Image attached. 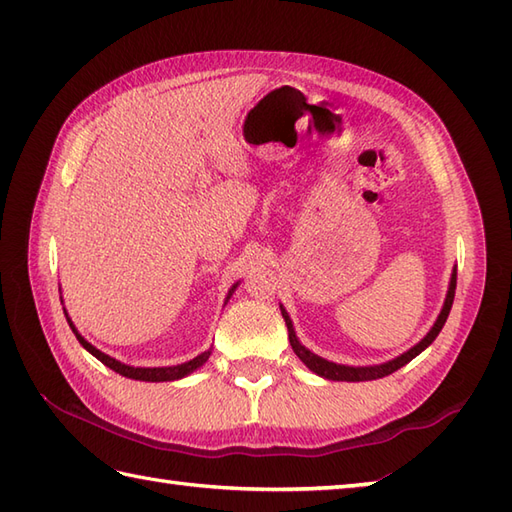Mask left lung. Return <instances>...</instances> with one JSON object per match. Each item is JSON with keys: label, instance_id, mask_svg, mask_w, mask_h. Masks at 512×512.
I'll list each match as a JSON object with an SVG mask.
<instances>
[{"label": "left lung", "instance_id": "8db88e82", "mask_svg": "<svg viewBox=\"0 0 512 512\" xmlns=\"http://www.w3.org/2000/svg\"><path fill=\"white\" fill-rule=\"evenodd\" d=\"M455 284H458V270L453 268L451 273V281H449V290H447V299H444V306L438 314L436 323H433V328L427 332V336L420 343H416L411 347V350H407L405 354L396 356L394 361H387V363H380V365H367V367H352V365H339V363H332V361H325V358L312 354L306 345H301V341L297 339L295 334V328H292V321L288 317L286 308L281 306V317H284L286 325H288V339H290V345L292 350H295V354L301 358L303 365H306L310 372H314L321 378H328V380H347V383H361V380H376V378H383V376H389L394 374L396 369L405 367L411 358H416L420 352L427 350V347L436 341V336L440 334V330L444 328V323H447V317L451 312V306H453V297H455Z\"/></svg>", "mask_w": 512, "mask_h": 512}]
</instances>
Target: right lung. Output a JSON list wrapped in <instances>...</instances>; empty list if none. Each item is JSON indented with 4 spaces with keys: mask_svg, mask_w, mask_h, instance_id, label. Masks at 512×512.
<instances>
[{
    "mask_svg": "<svg viewBox=\"0 0 512 512\" xmlns=\"http://www.w3.org/2000/svg\"><path fill=\"white\" fill-rule=\"evenodd\" d=\"M237 286H239V281H237V284H233L231 290H228L226 301L231 299V295H233ZM63 312H65V310H63ZM65 319H68L70 328H72V332H74V336H76V341H79V343L85 347V350H88L92 356L99 358V361H101L103 365L114 369L116 374H121V376H125V378L145 380V383H167V380H180V378H184V376H189L191 372H195V369H200L206 361H209V356H211V350H206V352L198 354L195 358H191V361L180 363V365H171V367H132V365H125V363H121V361H116V358L107 356V354L101 352V350H96V347H94L92 343L85 341L83 336L79 334V330L74 328V323L70 321L68 312H65Z\"/></svg>",
    "mask_w": 512,
    "mask_h": 512,
    "instance_id": "1",
    "label": "right lung"
}]
</instances>
